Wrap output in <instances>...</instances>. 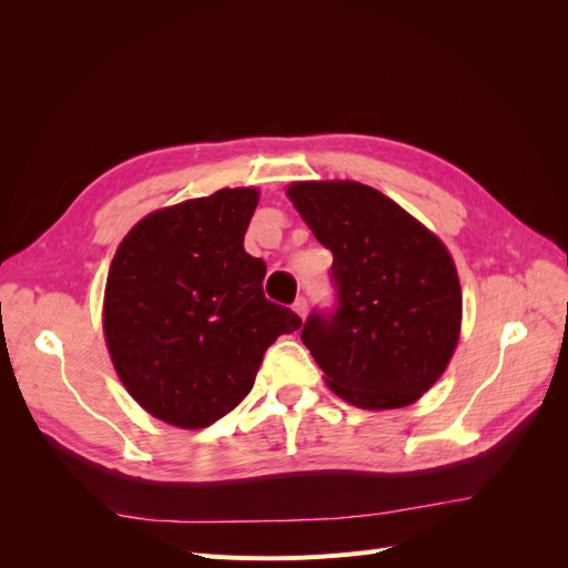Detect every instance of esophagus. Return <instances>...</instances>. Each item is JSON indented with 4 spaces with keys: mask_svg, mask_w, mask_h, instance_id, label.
<instances>
[{
    "mask_svg": "<svg viewBox=\"0 0 568 568\" xmlns=\"http://www.w3.org/2000/svg\"><path fill=\"white\" fill-rule=\"evenodd\" d=\"M294 311H296L301 317H305V315H307V301H305V298H296Z\"/></svg>",
    "mask_w": 568,
    "mask_h": 568,
    "instance_id": "1",
    "label": "esophagus"
}]
</instances>
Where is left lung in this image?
<instances>
[{"label":"left lung","instance_id":"8db88e82","mask_svg":"<svg viewBox=\"0 0 568 568\" xmlns=\"http://www.w3.org/2000/svg\"><path fill=\"white\" fill-rule=\"evenodd\" d=\"M286 194L334 255V311H313L301 329L326 386L363 409L419 400L459 338L462 291L448 248L367 184L294 182Z\"/></svg>","mask_w":568,"mask_h":568}]
</instances>
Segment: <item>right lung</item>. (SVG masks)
Segmentation results:
<instances>
[{
  "label": "right lung",
  "instance_id": "1",
  "mask_svg": "<svg viewBox=\"0 0 568 568\" xmlns=\"http://www.w3.org/2000/svg\"><path fill=\"white\" fill-rule=\"evenodd\" d=\"M253 186L149 213L120 242L104 336L120 382L149 415L205 428L253 388L265 351L301 317L265 298V263L244 251Z\"/></svg>",
  "mask_w": 568,
  "mask_h": 568
}]
</instances>
